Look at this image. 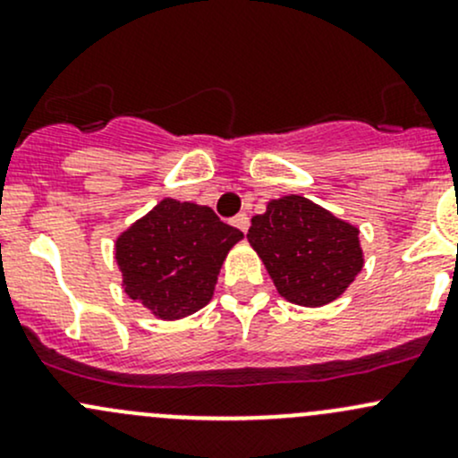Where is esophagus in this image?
<instances>
[{
  "mask_svg": "<svg viewBox=\"0 0 458 458\" xmlns=\"http://www.w3.org/2000/svg\"><path fill=\"white\" fill-rule=\"evenodd\" d=\"M233 224L237 225L242 233H248V228H250V216H248L246 212H239V215L233 219Z\"/></svg>",
  "mask_w": 458,
  "mask_h": 458,
  "instance_id": "esophagus-1",
  "label": "esophagus"
}]
</instances>
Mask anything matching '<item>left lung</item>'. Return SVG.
<instances>
[{"label": "left lung", "mask_w": 458, "mask_h": 458, "mask_svg": "<svg viewBox=\"0 0 458 458\" xmlns=\"http://www.w3.org/2000/svg\"><path fill=\"white\" fill-rule=\"evenodd\" d=\"M248 242L281 297L297 306L335 301L363 267L359 228L299 195L272 199L252 216Z\"/></svg>", "instance_id": "obj_1"}]
</instances>
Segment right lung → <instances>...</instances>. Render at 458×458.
Masks as SVG:
<instances>
[{
    "label": "right lung",
    "instance_id": "1",
    "mask_svg": "<svg viewBox=\"0 0 458 458\" xmlns=\"http://www.w3.org/2000/svg\"><path fill=\"white\" fill-rule=\"evenodd\" d=\"M242 230L208 206L164 199L114 243L123 293L155 317L174 321L201 310Z\"/></svg>",
    "mask_w": 458,
    "mask_h": 458
}]
</instances>
